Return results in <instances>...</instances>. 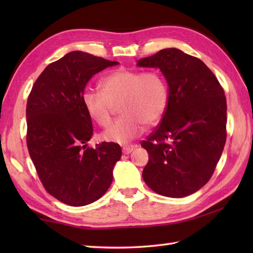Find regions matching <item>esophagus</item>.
<instances>
[{
    "label": "esophagus",
    "instance_id": "esophagus-1",
    "mask_svg": "<svg viewBox=\"0 0 253 253\" xmlns=\"http://www.w3.org/2000/svg\"><path fill=\"white\" fill-rule=\"evenodd\" d=\"M135 148H136V146H132V144H130V146L123 147V153L124 154H129L133 151V150H135Z\"/></svg>",
    "mask_w": 253,
    "mask_h": 253
}]
</instances>
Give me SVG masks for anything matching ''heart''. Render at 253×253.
Instances as JSON below:
<instances>
[{
  "instance_id": "1",
  "label": "heart",
  "mask_w": 253,
  "mask_h": 253,
  "mask_svg": "<svg viewBox=\"0 0 253 253\" xmlns=\"http://www.w3.org/2000/svg\"><path fill=\"white\" fill-rule=\"evenodd\" d=\"M101 92L87 89L83 103L89 117L101 127L112 122L118 102L123 115L104 131L105 140L125 143L143 132L146 124L153 125L166 110L169 91L163 77L155 71L120 68L100 80Z\"/></svg>"
}]
</instances>
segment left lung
Listing matches in <instances>:
<instances>
[{
	"label": "left lung",
	"instance_id": "8db88e82",
	"mask_svg": "<svg viewBox=\"0 0 253 253\" xmlns=\"http://www.w3.org/2000/svg\"><path fill=\"white\" fill-rule=\"evenodd\" d=\"M137 65L159 68L169 84L160 126L141 141L149 153L143 180L159 195L187 197L210 180L224 150V90L201 60L175 47L141 58Z\"/></svg>",
	"mask_w": 253,
	"mask_h": 253
}]
</instances>
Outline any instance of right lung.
Returning <instances> with one entry per match:
<instances>
[{
  "instance_id": "right-lung-1",
  "label": "right lung",
  "mask_w": 253,
  "mask_h": 253,
  "mask_svg": "<svg viewBox=\"0 0 253 253\" xmlns=\"http://www.w3.org/2000/svg\"><path fill=\"white\" fill-rule=\"evenodd\" d=\"M117 64L82 51L69 52L45 67L28 96L29 155L45 190L68 206H87L103 196L122 157L120 144L114 142L88 147L93 128L83 103L91 77Z\"/></svg>"
}]
</instances>
